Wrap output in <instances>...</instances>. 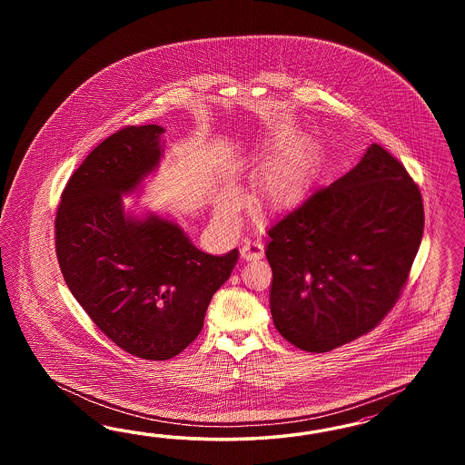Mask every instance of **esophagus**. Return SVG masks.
<instances>
[{"instance_id":"esophagus-1","label":"esophagus","mask_w":465,"mask_h":465,"mask_svg":"<svg viewBox=\"0 0 465 465\" xmlns=\"http://www.w3.org/2000/svg\"><path fill=\"white\" fill-rule=\"evenodd\" d=\"M240 255L243 261H257L264 255V245L261 242L247 240L240 249Z\"/></svg>"}]
</instances>
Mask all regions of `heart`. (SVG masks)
<instances>
[{"instance_id":"heart-1","label":"heart","mask_w":465,"mask_h":465,"mask_svg":"<svg viewBox=\"0 0 465 465\" xmlns=\"http://www.w3.org/2000/svg\"><path fill=\"white\" fill-rule=\"evenodd\" d=\"M272 150L276 152L259 170L253 183V197L269 212H286L309 193L317 152L309 136L293 133V126L288 121H280L269 131L259 155H266ZM233 199L235 193L226 189L222 196V208Z\"/></svg>"}]
</instances>
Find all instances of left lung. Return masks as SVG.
Masks as SVG:
<instances>
[{
  "label": "left lung",
  "mask_w": 465,
  "mask_h": 465,
  "mask_svg": "<svg viewBox=\"0 0 465 465\" xmlns=\"http://www.w3.org/2000/svg\"><path fill=\"white\" fill-rule=\"evenodd\" d=\"M421 193L379 144L268 230L274 327L327 352L370 332L394 307L420 249Z\"/></svg>",
  "instance_id": "1"
}]
</instances>
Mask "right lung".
<instances>
[{
  "label": "right lung",
  "mask_w": 465,
  "mask_h": 465,
  "mask_svg": "<svg viewBox=\"0 0 465 465\" xmlns=\"http://www.w3.org/2000/svg\"><path fill=\"white\" fill-rule=\"evenodd\" d=\"M156 124L127 126L84 158L56 214V253L71 293L100 331L129 354L170 360L199 336L216 290L239 251H199L181 225L156 213L136 216V194L163 156Z\"/></svg>",
  "instance_id": "add662e5"
}]
</instances>
